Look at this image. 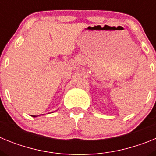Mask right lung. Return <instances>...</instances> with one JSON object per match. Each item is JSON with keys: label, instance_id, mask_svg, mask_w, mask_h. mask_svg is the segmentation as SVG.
<instances>
[{"label": "right lung", "instance_id": "add662e5", "mask_svg": "<svg viewBox=\"0 0 156 156\" xmlns=\"http://www.w3.org/2000/svg\"><path fill=\"white\" fill-rule=\"evenodd\" d=\"M33 116H34V117H36V115H33Z\"/></svg>", "mask_w": 156, "mask_h": 156}]
</instances>
